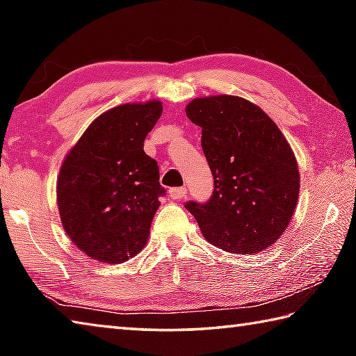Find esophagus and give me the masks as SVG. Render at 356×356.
I'll use <instances>...</instances> for the list:
<instances>
[{
    "label": "esophagus",
    "instance_id": "obj_1",
    "mask_svg": "<svg viewBox=\"0 0 356 356\" xmlns=\"http://www.w3.org/2000/svg\"><path fill=\"white\" fill-rule=\"evenodd\" d=\"M185 196H186L185 186H174V188H170L171 200H182V197H185Z\"/></svg>",
    "mask_w": 356,
    "mask_h": 356
}]
</instances>
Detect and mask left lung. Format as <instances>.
Returning <instances> with one entry per match:
<instances>
[{"label": "left lung", "instance_id": "left-lung-1", "mask_svg": "<svg viewBox=\"0 0 356 356\" xmlns=\"http://www.w3.org/2000/svg\"><path fill=\"white\" fill-rule=\"evenodd\" d=\"M185 113L202 129L215 184L207 202L190 201L185 209L221 250L252 254L270 248L286 231L300 193L298 165L284 135L237 95L195 99Z\"/></svg>", "mask_w": 356, "mask_h": 356}]
</instances>
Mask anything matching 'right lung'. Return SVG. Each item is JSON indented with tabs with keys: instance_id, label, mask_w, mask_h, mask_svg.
Instances as JSON below:
<instances>
[{
	"instance_id": "1",
	"label": "right lung",
	"mask_w": 356,
	"mask_h": 356,
	"mask_svg": "<svg viewBox=\"0 0 356 356\" xmlns=\"http://www.w3.org/2000/svg\"><path fill=\"white\" fill-rule=\"evenodd\" d=\"M159 100L125 104L89 125L65 156L58 176L64 231L84 254L120 264L147 243L165 188L144 140L160 119Z\"/></svg>"
}]
</instances>
